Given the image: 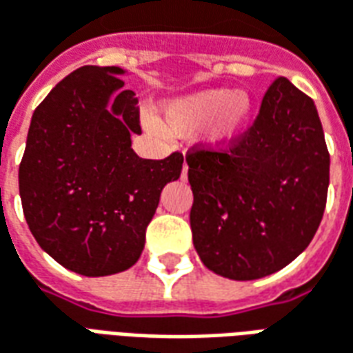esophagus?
I'll use <instances>...</instances> for the list:
<instances>
[{"instance_id":"esophagus-1","label":"esophagus","mask_w":353,"mask_h":353,"mask_svg":"<svg viewBox=\"0 0 353 353\" xmlns=\"http://www.w3.org/2000/svg\"><path fill=\"white\" fill-rule=\"evenodd\" d=\"M186 171H188V165H184V169H182V176H186Z\"/></svg>"}]
</instances>
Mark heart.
Listing matches in <instances>:
<instances>
[{
  "instance_id": "b5f03b06",
  "label": "heart",
  "mask_w": 353,
  "mask_h": 353,
  "mask_svg": "<svg viewBox=\"0 0 353 353\" xmlns=\"http://www.w3.org/2000/svg\"><path fill=\"white\" fill-rule=\"evenodd\" d=\"M251 112V97L230 89H205L165 104V117L172 131H188L205 125V141L214 148H226L236 141L249 123ZM148 125L156 131L163 129L156 117H148Z\"/></svg>"
}]
</instances>
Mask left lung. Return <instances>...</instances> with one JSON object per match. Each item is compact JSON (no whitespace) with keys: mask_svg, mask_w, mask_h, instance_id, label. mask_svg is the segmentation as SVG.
Here are the masks:
<instances>
[{"mask_svg":"<svg viewBox=\"0 0 353 353\" xmlns=\"http://www.w3.org/2000/svg\"><path fill=\"white\" fill-rule=\"evenodd\" d=\"M190 226L199 259L236 281L285 268L316 236L329 188V152L314 101L277 77L259 116L228 150L186 156Z\"/></svg>","mask_w":353,"mask_h":353,"instance_id":"1","label":"left lung"}]
</instances>
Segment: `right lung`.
<instances>
[{"label": "right lung", "instance_id": "1", "mask_svg": "<svg viewBox=\"0 0 353 353\" xmlns=\"http://www.w3.org/2000/svg\"><path fill=\"white\" fill-rule=\"evenodd\" d=\"M125 70L83 66L62 79L32 116L19 167L22 211L39 247L64 268L112 276L141 259L146 226L184 157L142 159L134 92Z\"/></svg>", "mask_w": 353, "mask_h": 353}]
</instances>
